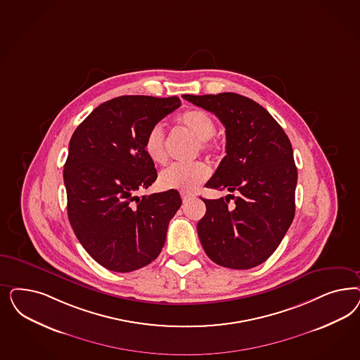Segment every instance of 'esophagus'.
<instances>
[{"label":"esophagus","mask_w":360,"mask_h":360,"mask_svg":"<svg viewBox=\"0 0 360 360\" xmlns=\"http://www.w3.org/2000/svg\"><path fill=\"white\" fill-rule=\"evenodd\" d=\"M180 195H181V198H183L184 202H186V201L191 200V198H193V195H192V193H188V192H181Z\"/></svg>","instance_id":"1"}]
</instances>
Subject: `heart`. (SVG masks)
Listing matches in <instances>:
<instances>
[{
  "instance_id": "heart-1",
  "label": "heart",
  "mask_w": 360,
  "mask_h": 360,
  "mask_svg": "<svg viewBox=\"0 0 360 360\" xmlns=\"http://www.w3.org/2000/svg\"><path fill=\"white\" fill-rule=\"evenodd\" d=\"M174 123L180 129L186 131L198 139V147L201 151H216L217 143L213 139V135L216 134V123L209 112L200 108L186 110L184 112L176 116ZM143 147L147 158L153 164H165V136L162 128L153 126L147 132ZM209 176L210 169L204 162L176 164L160 174L159 184L162 189H174L191 193L195 192L202 183H205Z\"/></svg>"
}]
</instances>
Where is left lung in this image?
<instances>
[{
  "label": "left lung",
  "mask_w": 360,
  "mask_h": 360,
  "mask_svg": "<svg viewBox=\"0 0 360 360\" xmlns=\"http://www.w3.org/2000/svg\"><path fill=\"white\" fill-rule=\"evenodd\" d=\"M183 98L213 112L226 134V156L205 186L231 195L202 198L200 243L217 265L252 269L274 253L294 219L298 174L290 140L262 105L243 95Z\"/></svg>",
  "instance_id": "8db88e82"
}]
</instances>
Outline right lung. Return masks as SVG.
<instances>
[{"mask_svg": "<svg viewBox=\"0 0 360 360\" xmlns=\"http://www.w3.org/2000/svg\"><path fill=\"white\" fill-rule=\"evenodd\" d=\"M180 105L177 96H117L98 105L70 139L63 169L70 224L86 252L108 270H138L162 252L181 198L174 189L138 196L158 177L143 144Z\"/></svg>", "mask_w": 360, "mask_h": 360, "instance_id": "1", "label": "right lung"}]
</instances>
